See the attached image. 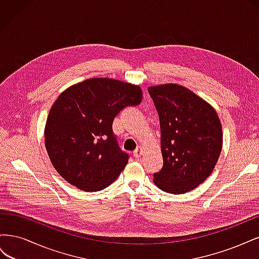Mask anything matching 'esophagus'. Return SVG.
<instances>
[{
	"label": "esophagus",
	"instance_id": "obj_1",
	"mask_svg": "<svg viewBox=\"0 0 259 259\" xmlns=\"http://www.w3.org/2000/svg\"><path fill=\"white\" fill-rule=\"evenodd\" d=\"M142 153H143V148L140 147V146H138L136 150L134 151V158L135 159H139L140 155H142Z\"/></svg>",
	"mask_w": 259,
	"mask_h": 259
}]
</instances>
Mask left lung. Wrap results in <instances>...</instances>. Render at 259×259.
<instances>
[{
  "label": "left lung",
  "instance_id": "left-lung-1",
  "mask_svg": "<svg viewBox=\"0 0 259 259\" xmlns=\"http://www.w3.org/2000/svg\"><path fill=\"white\" fill-rule=\"evenodd\" d=\"M160 117L162 169L153 175L161 190L182 194L211 174L223 148L222 123L215 109L185 86L148 88Z\"/></svg>",
  "mask_w": 259,
  "mask_h": 259
}]
</instances>
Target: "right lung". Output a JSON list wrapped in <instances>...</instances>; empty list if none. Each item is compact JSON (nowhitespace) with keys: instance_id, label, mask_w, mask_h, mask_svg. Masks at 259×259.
<instances>
[{"instance_id":"right-lung-1","label":"right lung","mask_w":259,"mask_h":259,"mask_svg":"<svg viewBox=\"0 0 259 259\" xmlns=\"http://www.w3.org/2000/svg\"><path fill=\"white\" fill-rule=\"evenodd\" d=\"M142 99L139 85L109 77L88 79L62 92L44 130L46 151L57 173L83 191L110 186L128 162L112 133L113 120Z\"/></svg>"}]
</instances>
